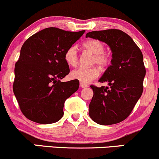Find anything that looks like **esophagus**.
Instances as JSON below:
<instances>
[{
    "label": "esophagus",
    "mask_w": 159,
    "mask_h": 159,
    "mask_svg": "<svg viewBox=\"0 0 159 159\" xmlns=\"http://www.w3.org/2000/svg\"><path fill=\"white\" fill-rule=\"evenodd\" d=\"M80 87H81V88H86V87H87V85L86 84H84V83H80Z\"/></svg>",
    "instance_id": "obj_1"
}]
</instances>
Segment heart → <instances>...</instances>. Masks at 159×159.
Segmentation results:
<instances>
[{
    "mask_svg": "<svg viewBox=\"0 0 159 159\" xmlns=\"http://www.w3.org/2000/svg\"><path fill=\"white\" fill-rule=\"evenodd\" d=\"M83 47L85 50L93 54V64L98 65L100 68H105L110 63V57L105 52V46L102 42L98 39H89L84 43ZM65 61L70 66H76L78 63L77 48L75 45L69 47L64 54ZM99 75V71L96 67H80L71 72V76L74 79L78 80L81 83L88 84L96 79Z\"/></svg>",
    "mask_w": 159,
    "mask_h": 159,
    "instance_id": "obj_1",
    "label": "heart"
}]
</instances>
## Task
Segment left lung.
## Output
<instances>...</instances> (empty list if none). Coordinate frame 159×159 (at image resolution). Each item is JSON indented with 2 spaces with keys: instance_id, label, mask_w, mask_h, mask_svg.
Returning <instances> with one entry per match:
<instances>
[{
  "instance_id": "obj_1",
  "label": "left lung",
  "mask_w": 159,
  "mask_h": 159,
  "mask_svg": "<svg viewBox=\"0 0 159 159\" xmlns=\"http://www.w3.org/2000/svg\"><path fill=\"white\" fill-rule=\"evenodd\" d=\"M86 37L105 42L112 52L111 65L98 80L107 81L110 87L90 86L93 96L89 115L100 125L120 123L129 116L143 93V54L132 38L117 29L89 32Z\"/></svg>"
}]
</instances>
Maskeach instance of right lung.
<instances>
[{"label": "right lung", "instance_id": "right-lung-1", "mask_svg": "<svg viewBox=\"0 0 159 159\" xmlns=\"http://www.w3.org/2000/svg\"><path fill=\"white\" fill-rule=\"evenodd\" d=\"M84 32L48 27L25 42L15 65L13 92L28 120L50 124L62 118L65 101L79 87L78 80L61 81L69 73L64 54Z\"/></svg>", "mask_w": 159, "mask_h": 159}]
</instances>
